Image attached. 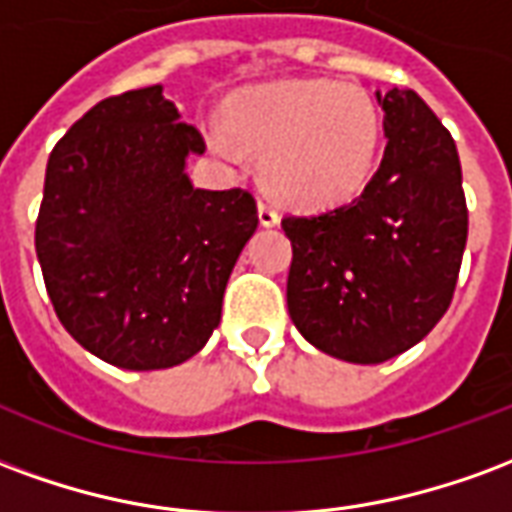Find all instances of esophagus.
I'll use <instances>...</instances> for the list:
<instances>
[{"label": "esophagus", "mask_w": 512, "mask_h": 512, "mask_svg": "<svg viewBox=\"0 0 512 512\" xmlns=\"http://www.w3.org/2000/svg\"><path fill=\"white\" fill-rule=\"evenodd\" d=\"M257 219L263 227H277L279 224V213L274 205H268V202H257Z\"/></svg>", "instance_id": "obj_1"}]
</instances>
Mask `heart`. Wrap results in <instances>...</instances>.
<instances>
[{
	"mask_svg": "<svg viewBox=\"0 0 512 512\" xmlns=\"http://www.w3.org/2000/svg\"><path fill=\"white\" fill-rule=\"evenodd\" d=\"M384 123L356 84L293 79L252 87L224 106V128L208 142L224 156L260 158L271 197L293 208H332L365 189L378 161Z\"/></svg>",
	"mask_w": 512,
	"mask_h": 512,
	"instance_id": "b5f03b06",
	"label": "heart"
}]
</instances>
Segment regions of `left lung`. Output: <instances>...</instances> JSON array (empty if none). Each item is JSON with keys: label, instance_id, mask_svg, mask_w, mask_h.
I'll return each mask as SVG.
<instances>
[{"label": "left lung", "instance_id": "obj_1", "mask_svg": "<svg viewBox=\"0 0 512 512\" xmlns=\"http://www.w3.org/2000/svg\"><path fill=\"white\" fill-rule=\"evenodd\" d=\"M376 98L386 147L362 197L282 219L290 318L307 343L354 365L403 354L441 321L469 230L450 131L414 90Z\"/></svg>", "mask_w": 512, "mask_h": 512}]
</instances>
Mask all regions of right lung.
Masks as SVG:
<instances>
[{
    "instance_id": "1",
    "label": "right lung",
    "mask_w": 512,
    "mask_h": 512,
    "mask_svg": "<svg viewBox=\"0 0 512 512\" xmlns=\"http://www.w3.org/2000/svg\"><path fill=\"white\" fill-rule=\"evenodd\" d=\"M205 142L164 87L95 104L54 145L35 249L54 312L84 351L164 370L202 351L227 279L257 230L244 189H194Z\"/></svg>"
}]
</instances>
